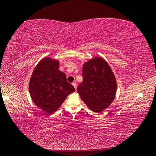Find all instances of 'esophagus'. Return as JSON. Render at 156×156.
Listing matches in <instances>:
<instances>
[{
  "instance_id": "obj_1",
  "label": "esophagus",
  "mask_w": 156,
  "mask_h": 156,
  "mask_svg": "<svg viewBox=\"0 0 156 156\" xmlns=\"http://www.w3.org/2000/svg\"><path fill=\"white\" fill-rule=\"evenodd\" d=\"M72 85L74 86V89L76 90V88H77V83H76V82H73V83H72Z\"/></svg>"
}]
</instances>
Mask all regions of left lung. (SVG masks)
<instances>
[{
  "mask_svg": "<svg viewBox=\"0 0 156 156\" xmlns=\"http://www.w3.org/2000/svg\"><path fill=\"white\" fill-rule=\"evenodd\" d=\"M82 76L78 93L91 111L101 112L116 97L117 82L111 67L103 58L95 57L83 65Z\"/></svg>",
  "mask_w": 156,
  "mask_h": 156,
  "instance_id": "8db88e82",
  "label": "left lung"
}]
</instances>
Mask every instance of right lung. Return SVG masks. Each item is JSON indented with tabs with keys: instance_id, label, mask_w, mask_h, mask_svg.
<instances>
[{
	"instance_id": "obj_1",
	"label": "right lung",
	"mask_w": 156,
	"mask_h": 156,
	"mask_svg": "<svg viewBox=\"0 0 156 156\" xmlns=\"http://www.w3.org/2000/svg\"><path fill=\"white\" fill-rule=\"evenodd\" d=\"M59 61L45 57L34 67L29 83L33 103L45 112L58 110L69 94L75 91L67 81L66 75L60 71Z\"/></svg>"
}]
</instances>
